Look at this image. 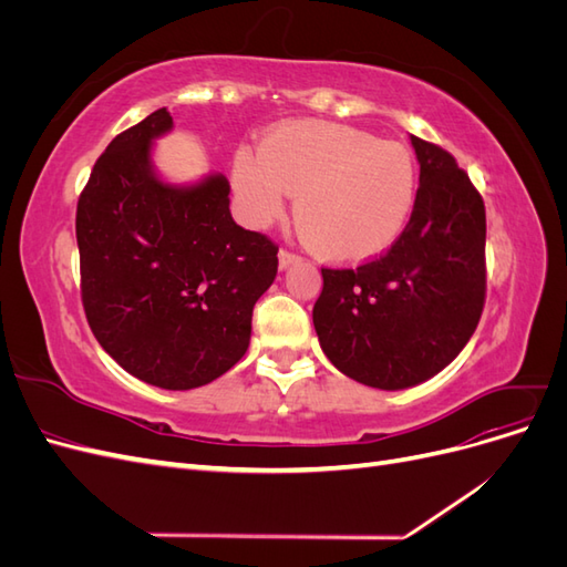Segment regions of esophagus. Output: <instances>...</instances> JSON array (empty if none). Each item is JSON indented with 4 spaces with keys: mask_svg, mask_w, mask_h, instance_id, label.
Listing matches in <instances>:
<instances>
[{
    "mask_svg": "<svg viewBox=\"0 0 567 567\" xmlns=\"http://www.w3.org/2000/svg\"><path fill=\"white\" fill-rule=\"evenodd\" d=\"M293 262H298V255L286 250V248H281V250H279V267L286 269V267H290Z\"/></svg>",
    "mask_w": 567,
    "mask_h": 567,
    "instance_id": "obj_1",
    "label": "esophagus"
}]
</instances>
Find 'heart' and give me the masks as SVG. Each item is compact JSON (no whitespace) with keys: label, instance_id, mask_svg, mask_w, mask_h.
Returning <instances> with one entry per match:
<instances>
[{"label":"heart","instance_id":"obj_1","mask_svg":"<svg viewBox=\"0 0 567 567\" xmlns=\"http://www.w3.org/2000/svg\"><path fill=\"white\" fill-rule=\"evenodd\" d=\"M416 163L398 142L331 123H288L238 151L234 188L252 227L281 219L296 196V225L323 260L367 262L404 231L416 200Z\"/></svg>","mask_w":567,"mask_h":567}]
</instances>
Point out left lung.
I'll use <instances>...</instances> for the list:
<instances>
[{
    "instance_id": "obj_1",
    "label": "left lung",
    "mask_w": 567,
    "mask_h": 567,
    "mask_svg": "<svg viewBox=\"0 0 567 567\" xmlns=\"http://www.w3.org/2000/svg\"><path fill=\"white\" fill-rule=\"evenodd\" d=\"M414 210L388 252L323 267L312 321L323 354L357 383L402 390L466 348L485 307V203L450 151L411 134Z\"/></svg>"
}]
</instances>
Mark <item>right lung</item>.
Wrapping results in <instances>:
<instances>
[{"mask_svg": "<svg viewBox=\"0 0 567 567\" xmlns=\"http://www.w3.org/2000/svg\"><path fill=\"white\" fill-rule=\"evenodd\" d=\"M169 130L173 115L158 109L94 163L75 215L80 290L94 338L120 367L151 385L192 390L246 354L279 246L231 219L227 177L158 179L151 144Z\"/></svg>", "mask_w": 567, "mask_h": 567, "instance_id": "1", "label": "right lung"}]
</instances>
